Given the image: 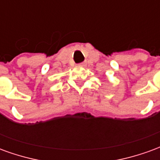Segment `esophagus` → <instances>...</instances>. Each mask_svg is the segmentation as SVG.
Masks as SVG:
<instances>
[{
    "label": "esophagus",
    "mask_w": 160,
    "mask_h": 160,
    "mask_svg": "<svg viewBox=\"0 0 160 160\" xmlns=\"http://www.w3.org/2000/svg\"><path fill=\"white\" fill-rule=\"evenodd\" d=\"M80 67H85V66H86V62H82V63H80Z\"/></svg>",
    "instance_id": "1"
}]
</instances>
